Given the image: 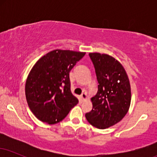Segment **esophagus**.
Listing matches in <instances>:
<instances>
[{"label": "esophagus", "instance_id": "1", "mask_svg": "<svg viewBox=\"0 0 157 157\" xmlns=\"http://www.w3.org/2000/svg\"><path fill=\"white\" fill-rule=\"evenodd\" d=\"M80 97H81V100H82V101H84V100H86V98H87V95H86V93H82V94H81Z\"/></svg>", "mask_w": 157, "mask_h": 157}]
</instances>
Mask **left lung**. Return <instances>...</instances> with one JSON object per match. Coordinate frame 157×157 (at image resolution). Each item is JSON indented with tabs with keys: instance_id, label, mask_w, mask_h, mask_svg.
<instances>
[{
	"instance_id": "8db88e82",
	"label": "left lung",
	"mask_w": 157,
	"mask_h": 157,
	"mask_svg": "<svg viewBox=\"0 0 157 157\" xmlns=\"http://www.w3.org/2000/svg\"><path fill=\"white\" fill-rule=\"evenodd\" d=\"M95 68L98 91L91 98L93 108L86 117L91 125L105 129L125 116L131 104L129 79L122 64L105 54L89 53Z\"/></svg>"
}]
</instances>
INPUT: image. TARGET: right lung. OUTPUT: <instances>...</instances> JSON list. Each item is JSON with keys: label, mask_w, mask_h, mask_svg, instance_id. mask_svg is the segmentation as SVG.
Listing matches in <instances>:
<instances>
[{"label": "right lung", "mask_w": 157, "mask_h": 157, "mask_svg": "<svg viewBox=\"0 0 157 157\" xmlns=\"http://www.w3.org/2000/svg\"><path fill=\"white\" fill-rule=\"evenodd\" d=\"M85 52L56 49L43 56L29 74L25 92L29 107L40 121L60 122L78 100L71 91L69 72Z\"/></svg>", "instance_id": "right-lung-1"}]
</instances>
